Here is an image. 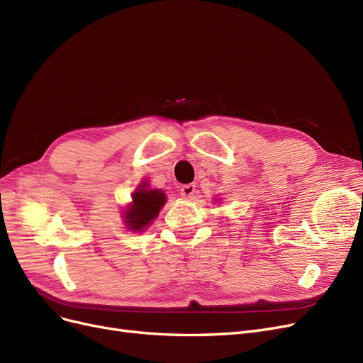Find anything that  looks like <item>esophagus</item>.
Masks as SVG:
<instances>
[{
  "label": "esophagus",
  "instance_id": "esophagus-1",
  "mask_svg": "<svg viewBox=\"0 0 363 363\" xmlns=\"http://www.w3.org/2000/svg\"><path fill=\"white\" fill-rule=\"evenodd\" d=\"M181 194L182 197H185L186 200H193L196 197V185L194 184H186L181 189Z\"/></svg>",
  "mask_w": 363,
  "mask_h": 363
}]
</instances>
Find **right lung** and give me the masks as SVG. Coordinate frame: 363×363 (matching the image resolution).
<instances>
[{"label": "right lung", "mask_w": 363, "mask_h": 363, "mask_svg": "<svg viewBox=\"0 0 363 363\" xmlns=\"http://www.w3.org/2000/svg\"><path fill=\"white\" fill-rule=\"evenodd\" d=\"M166 205V193L158 189H151L150 184L142 181L131 194V203L123 211L124 224L131 232H143L158 217Z\"/></svg>", "instance_id": "1"}]
</instances>
